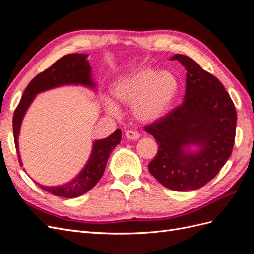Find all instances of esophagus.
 <instances>
[{
	"label": "esophagus",
	"instance_id": "esophagus-1",
	"mask_svg": "<svg viewBox=\"0 0 254 254\" xmlns=\"http://www.w3.org/2000/svg\"><path fill=\"white\" fill-rule=\"evenodd\" d=\"M125 135L129 140H137L140 137V133L135 131V130H127L125 132Z\"/></svg>",
	"mask_w": 254,
	"mask_h": 254
}]
</instances>
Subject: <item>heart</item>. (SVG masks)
<instances>
[{
	"mask_svg": "<svg viewBox=\"0 0 254 254\" xmlns=\"http://www.w3.org/2000/svg\"><path fill=\"white\" fill-rule=\"evenodd\" d=\"M180 90V81L171 71H159L142 66L123 76L114 83V97L125 104H132L135 117L145 122L156 121L172 108ZM107 108L118 112L113 102L107 101Z\"/></svg>",
	"mask_w": 254,
	"mask_h": 254,
	"instance_id": "obj_1",
	"label": "heart"
}]
</instances>
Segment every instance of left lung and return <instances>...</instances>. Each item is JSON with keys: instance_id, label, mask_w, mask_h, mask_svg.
Wrapping results in <instances>:
<instances>
[{"instance_id": "8db88e82", "label": "left lung", "mask_w": 254, "mask_h": 254, "mask_svg": "<svg viewBox=\"0 0 254 254\" xmlns=\"http://www.w3.org/2000/svg\"><path fill=\"white\" fill-rule=\"evenodd\" d=\"M187 70L183 103L149 125L145 131L158 144L148 170L165 188L197 190L211 181L231 156L235 142L236 110L222 83L191 58L176 54ZM197 143L202 150L184 153L183 145Z\"/></svg>"}]
</instances>
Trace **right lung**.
<instances>
[{"label": "right lung", "instance_id": "1", "mask_svg": "<svg viewBox=\"0 0 254 254\" xmlns=\"http://www.w3.org/2000/svg\"><path fill=\"white\" fill-rule=\"evenodd\" d=\"M87 57L88 55H86V54H68V55L58 59L55 64H53L45 71L38 74L28 83L24 93H23L21 97L19 105L17 106L16 110H14L12 119L13 139L20 165H22L18 149V135L20 131V125L35 95L37 93H40L41 91L68 83H80L90 87L93 86V82H92L90 76L91 67ZM121 137L122 131L118 129L110 136L106 137L104 140L96 141L88 164L83 168V171L70 183L65 184V186L53 188L43 186L39 187L54 196L64 198H75L87 193L102 178L107 164V160H108L112 149L121 142Z\"/></svg>", "mask_w": 254, "mask_h": 254}]
</instances>
